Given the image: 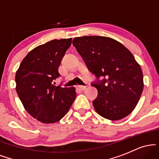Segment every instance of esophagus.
Segmentation results:
<instances>
[{
    "label": "esophagus",
    "instance_id": "34e87169",
    "mask_svg": "<svg viewBox=\"0 0 159 159\" xmlns=\"http://www.w3.org/2000/svg\"><path fill=\"white\" fill-rule=\"evenodd\" d=\"M78 89L81 90H86V88H87V87H86V86H78Z\"/></svg>",
    "mask_w": 159,
    "mask_h": 159
}]
</instances>
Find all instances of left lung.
<instances>
[{"label": "left lung", "instance_id": "left-lung-1", "mask_svg": "<svg viewBox=\"0 0 159 159\" xmlns=\"http://www.w3.org/2000/svg\"><path fill=\"white\" fill-rule=\"evenodd\" d=\"M72 44L98 79L92 84L98 90L93 102L96 112L110 120L130 114L143 90V72L130 51L106 36L75 37Z\"/></svg>", "mask_w": 159, "mask_h": 159}]
</instances>
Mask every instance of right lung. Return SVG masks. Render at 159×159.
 Listing matches in <instances>:
<instances>
[{
	"mask_svg": "<svg viewBox=\"0 0 159 159\" xmlns=\"http://www.w3.org/2000/svg\"><path fill=\"white\" fill-rule=\"evenodd\" d=\"M72 38L54 39L30 51L16 71V92L28 114L43 123H54L67 114L75 88L55 87L61 62Z\"/></svg>",
	"mask_w": 159,
	"mask_h": 159,
	"instance_id": "right-lung-1",
	"label": "right lung"
}]
</instances>
